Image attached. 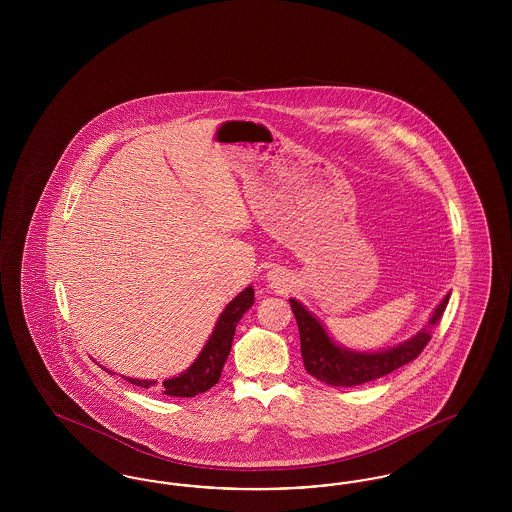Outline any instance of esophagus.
Listing matches in <instances>:
<instances>
[{
  "mask_svg": "<svg viewBox=\"0 0 512 512\" xmlns=\"http://www.w3.org/2000/svg\"><path fill=\"white\" fill-rule=\"evenodd\" d=\"M268 282H270V286H288V282H290V278H288V274L284 272V270H280V268H272L270 272H268Z\"/></svg>",
  "mask_w": 512,
  "mask_h": 512,
  "instance_id": "obj_1",
  "label": "esophagus"
}]
</instances>
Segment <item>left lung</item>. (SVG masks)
<instances>
[{
	"instance_id": "left-lung-1",
	"label": "left lung",
	"mask_w": 512,
	"mask_h": 512,
	"mask_svg": "<svg viewBox=\"0 0 512 512\" xmlns=\"http://www.w3.org/2000/svg\"><path fill=\"white\" fill-rule=\"evenodd\" d=\"M290 303L299 328L301 357L305 370L324 384L351 388L382 378L395 368L414 361L428 345V341L432 340V328L438 324L449 303V293L436 307L428 324L420 332H416L413 338L372 353L340 347L328 336V332L317 318L313 317L297 299H290Z\"/></svg>"
}]
</instances>
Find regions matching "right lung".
Instances as JSON below:
<instances>
[{
	"label": "right lung",
	"instance_id": "add662e5",
	"mask_svg": "<svg viewBox=\"0 0 512 512\" xmlns=\"http://www.w3.org/2000/svg\"><path fill=\"white\" fill-rule=\"evenodd\" d=\"M253 299H255V292L251 286H247L244 292L236 295L220 313L217 326L209 336L205 347L201 349L199 357L195 359L194 365L180 372L178 376L159 384V391L169 397H194L203 391L211 390L219 382L222 366L230 355L236 324L240 322V318L244 317L245 311L251 309ZM124 380L140 388H151L157 384L155 380H138V378H124Z\"/></svg>",
	"mask_w": 512,
	"mask_h": 512
}]
</instances>
